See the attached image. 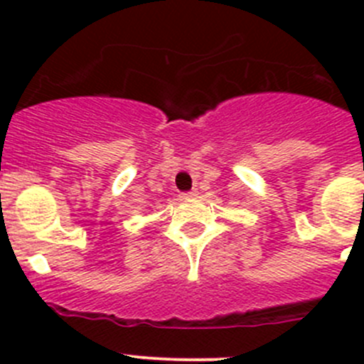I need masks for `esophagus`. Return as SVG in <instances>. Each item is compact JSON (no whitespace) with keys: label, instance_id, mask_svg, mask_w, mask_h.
I'll return each instance as SVG.
<instances>
[{"label":"esophagus","instance_id":"obj_1","mask_svg":"<svg viewBox=\"0 0 364 364\" xmlns=\"http://www.w3.org/2000/svg\"><path fill=\"white\" fill-rule=\"evenodd\" d=\"M196 196H197V192L196 190H192V192H183L179 197H181V199H190V197H196Z\"/></svg>","mask_w":364,"mask_h":364}]
</instances>
